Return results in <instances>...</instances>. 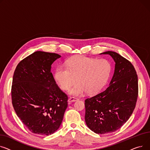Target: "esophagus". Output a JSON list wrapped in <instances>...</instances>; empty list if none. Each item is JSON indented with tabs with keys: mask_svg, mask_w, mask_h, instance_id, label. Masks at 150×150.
<instances>
[{
	"mask_svg": "<svg viewBox=\"0 0 150 150\" xmlns=\"http://www.w3.org/2000/svg\"><path fill=\"white\" fill-rule=\"evenodd\" d=\"M79 100V99H77V98H74V97H71V98H69L68 99V102L69 103H71V102H76V101H77V100Z\"/></svg>",
	"mask_w": 150,
	"mask_h": 150,
	"instance_id": "1",
	"label": "esophagus"
}]
</instances>
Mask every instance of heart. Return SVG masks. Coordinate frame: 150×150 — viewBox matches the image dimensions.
Here are the masks:
<instances>
[{"mask_svg":"<svg viewBox=\"0 0 150 150\" xmlns=\"http://www.w3.org/2000/svg\"><path fill=\"white\" fill-rule=\"evenodd\" d=\"M111 71V64L106 59L96 60L77 56L70 59L67 67H57L54 78L64 90H68L76 78L77 82L69 93L71 95L79 96L86 91L90 94L98 93L107 83Z\"/></svg>","mask_w":150,"mask_h":150,"instance_id":"1","label":"heart"}]
</instances>
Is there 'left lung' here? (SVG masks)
<instances>
[{
	"mask_svg": "<svg viewBox=\"0 0 150 150\" xmlns=\"http://www.w3.org/2000/svg\"><path fill=\"white\" fill-rule=\"evenodd\" d=\"M109 54L115 68L107 88L85 100L86 124L97 134L112 133L119 129L133 113L138 96V79L129 61L114 51Z\"/></svg>",
	"mask_w": 150,
	"mask_h": 150,
	"instance_id": "1",
	"label": "left lung"
}]
</instances>
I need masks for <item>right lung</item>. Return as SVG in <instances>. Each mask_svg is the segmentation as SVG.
Masks as SVG:
<instances>
[{
  "mask_svg": "<svg viewBox=\"0 0 150 150\" xmlns=\"http://www.w3.org/2000/svg\"><path fill=\"white\" fill-rule=\"evenodd\" d=\"M61 56L38 51L17 65L11 87L17 116L32 133L48 136L57 131L68 107V97L56 83L51 65Z\"/></svg>",
  "mask_w": 150,
  "mask_h": 150,
  "instance_id": "1",
  "label": "right lung"
}]
</instances>
